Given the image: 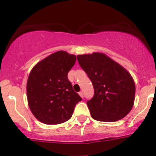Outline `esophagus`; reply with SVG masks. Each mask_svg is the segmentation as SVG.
I'll use <instances>...</instances> for the list:
<instances>
[{
    "instance_id": "obj_1",
    "label": "esophagus",
    "mask_w": 156,
    "mask_h": 156,
    "mask_svg": "<svg viewBox=\"0 0 156 156\" xmlns=\"http://www.w3.org/2000/svg\"><path fill=\"white\" fill-rule=\"evenodd\" d=\"M78 94H79L80 97H81V98H83V97H84V94H83L82 91H80V92L78 93Z\"/></svg>"
}]
</instances>
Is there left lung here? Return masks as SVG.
<instances>
[{"instance_id":"1","label":"left lung","mask_w":156,"mask_h":156,"mask_svg":"<svg viewBox=\"0 0 156 156\" xmlns=\"http://www.w3.org/2000/svg\"><path fill=\"white\" fill-rule=\"evenodd\" d=\"M77 59L94 86V97L87 102L91 117L106 122L125 117L134 102L135 84L130 73L103 53L78 55Z\"/></svg>"}]
</instances>
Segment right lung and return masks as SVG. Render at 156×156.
I'll return each instance as SVG.
<instances>
[{
	"instance_id": "right-lung-1",
	"label": "right lung",
	"mask_w": 156,
	"mask_h": 156,
	"mask_svg": "<svg viewBox=\"0 0 156 156\" xmlns=\"http://www.w3.org/2000/svg\"><path fill=\"white\" fill-rule=\"evenodd\" d=\"M76 56L58 51L39 62L27 81L29 106L34 117L47 125H58L71 119L81 97L75 92L68 72Z\"/></svg>"
}]
</instances>
